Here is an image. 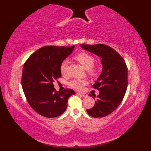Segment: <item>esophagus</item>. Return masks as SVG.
Listing matches in <instances>:
<instances>
[{
	"label": "esophagus",
	"instance_id": "1",
	"mask_svg": "<svg viewBox=\"0 0 151 151\" xmlns=\"http://www.w3.org/2000/svg\"><path fill=\"white\" fill-rule=\"evenodd\" d=\"M76 94L80 95V96H82L83 97H88V94L86 93H76Z\"/></svg>",
	"mask_w": 151,
	"mask_h": 151
}]
</instances>
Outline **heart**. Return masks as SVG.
I'll list each match as a JSON object with an SVG mask.
<instances>
[{"mask_svg": "<svg viewBox=\"0 0 151 151\" xmlns=\"http://www.w3.org/2000/svg\"><path fill=\"white\" fill-rule=\"evenodd\" d=\"M75 58L84 67V68L88 69V73L91 75H95L97 74V69L93 66L95 59L91 54L86 52H81L76 54ZM67 65V60H63L61 63L60 71L62 75H64L66 72ZM88 84V81L86 79H75L69 82V85L70 87L76 89V90H82L84 86H86Z\"/></svg>", "mask_w": 151, "mask_h": 151, "instance_id": "1", "label": "heart"}]
</instances>
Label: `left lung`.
<instances>
[{
    "label": "left lung",
    "mask_w": 151,
    "mask_h": 151,
    "mask_svg": "<svg viewBox=\"0 0 151 151\" xmlns=\"http://www.w3.org/2000/svg\"><path fill=\"white\" fill-rule=\"evenodd\" d=\"M81 46L102 58V73L93 86L100 93L94 106L86 111L91 117H105L113 112L124 98L128 86L127 66L120 54L108 45L96 44Z\"/></svg>",
    "instance_id": "1"
}]
</instances>
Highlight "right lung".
<instances>
[{
	"label": "right lung",
	"instance_id": "add662e5",
	"mask_svg": "<svg viewBox=\"0 0 151 151\" xmlns=\"http://www.w3.org/2000/svg\"><path fill=\"white\" fill-rule=\"evenodd\" d=\"M74 48L75 46L41 47L24 63L21 78L22 89L28 104L42 116H60L65 111L70 96L75 94L69 88L58 91L53 84L62 76L61 63Z\"/></svg>",
	"mask_w": 151,
	"mask_h": 151
}]
</instances>
